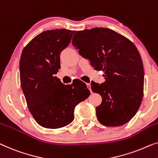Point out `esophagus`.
Masks as SVG:
<instances>
[{
  "label": "esophagus",
  "instance_id": "obj_1",
  "mask_svg": "<svg viewBox=\"0 0 158 158\" xmlns=\"http://www.w3.org/2000/svg\"><path fill=\"white\" fill-rule=\"evenodd\" d=\"M86 86H87V88H88V89H89V91H90L91 92H92V91H91V85H90V84H87Z\"/></svg>",
  "mask_w": 158,
  "mask_h": 158
}]
</instances>
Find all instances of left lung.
<instances>
[{
  "label": "left lung",
  "instance_id": "1",
  "mask_svg": "<svg viewBox=\"0 0 158 158\" xmlns=\"http://www.w3.org/2000/svg\"><path fill=\"white\" fill-rule=\"evenodd\" d=\"M72 42L94 69L104 72V83L91 84L102 98L96 108L98 121L112 127L130 121L142 102L144 86L143 61L135 44L104 27L77 31Z\"/></svg>",
  "mask_w": 158,
  "mask_h": 158
}]
</instances>
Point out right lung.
<instances>
[{"instance_id":"add662e5","label":"right lung","mask_w":158,"mask_h":158,"mask_svg":"<svg viewBox=\"0 0 158 158\" xmlns=\"http://www.w3.org/2000/svg\"><path fill=\"white\" fill-rule=\"evenodd\" d=\"M74 32L66 29L42 32L21 54V88L30 114L44 128H60L72 123L76 106L90 95L81 80L64 85L55 77L60 69L61 52L69 45Z\"/></svg>"}]
</instances>
